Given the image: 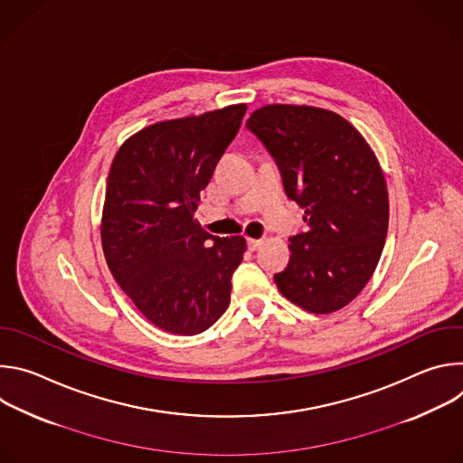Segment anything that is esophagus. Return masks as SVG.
<instances>
[{
  "label": "esophagus",
  "instance_id": "34e87169",
  "mask_svg": "<svg viewBox=\"0 0 463 463\" xmlns=\"http://www.w3.org/2000/svg\"><path fill=\"white\" fill-rule=\"evenodd\" d=\"M261 243H263V240H256V238H249V240H247V245H249L250 250H256Z\"/></svg>",
  "mask_w": 463,
  "mask_h": 463
}]
</instances>
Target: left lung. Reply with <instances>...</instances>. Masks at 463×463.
I'll list each match as a JSON object with an SVG mask.
<instances>
[{
	"label": "left lung",
	"instance_id": "obj_1",
	"mask_svg": "<svg viewBox=\"0 0 463 463\" xmlns=\"http://www.w3.org/2000/svg\"><path fill=\"white\" fill-rule=\"evenodd\" d=\"M247 128L275 159L307 232L289 238L280 293L317 315L350 304L372 279L388 231V192L370 145L341 115L293 104L250 113Z\"/></svg>",
	"mask_w": 463,
	"mask_h": 463
}]
</instances>
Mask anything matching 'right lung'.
<instances>
[{
	"instance_id": "1",
	"label": "right lung",
	"mask_w": 463,
	"mask_h": 463,
	"mask_svg": "<svg viewBox=\"0 0 463 463\" xmlns=\"http://www.w3.org/2000/svg\"><path fill=\"white\" fill-rule=\"evenodd\" d=\"M245 109L156 122L124 141L111 163L100 225L108 268L168 334H202L231 304L245 238L213 236L194 213Z\"/></svg>"
}]
</instances>
